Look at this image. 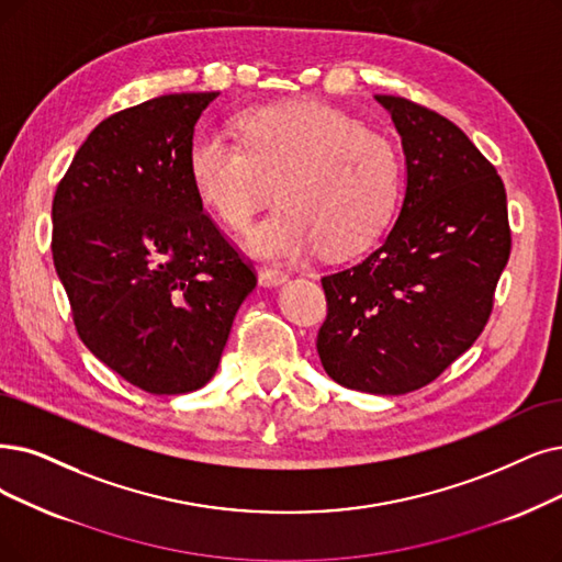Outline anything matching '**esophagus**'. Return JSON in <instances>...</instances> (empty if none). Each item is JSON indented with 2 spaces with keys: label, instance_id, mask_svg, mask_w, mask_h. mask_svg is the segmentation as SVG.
<instances>
[{
  "label": "esophagus",
  "instance_id": "esophagus-1",
  "mask_svg": "<svg viewBox=\"0 0 562 562\" xmlns=\"http://www.w3.org/2000/svg\"><path fill=\"white\" fill-rule=\"evenodd\" d=\"M258 281L265 288H279V285H283L288 281V274L281 272V269H260Z\"/></svg>",
  "mask_w": 562,
  "mask_h": 562
}]
</instances>
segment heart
Returning a JSON list of instances; mask_svg holds the SVG:
<instances>
[{
    "mask_svg": "<svg viewBox=\"0 0 562 562\" xmlns=\"http://www.w3.org/2000/svg\"><path fill=\"white\" fill-rule=\"evenodd\" d=\"M241 145L203 133L189 151L193 189L218 221L244 231L279 187L281 207L246 237L262 260L362 251L392 221L403 184L396 147L321 103L260 105L239 115Z\"/></svg>",
    "mask_w": 562,
    "mask_h": 562,
    "instance_id": "b5f03b06",
    "label": "heart"
}]
</instances>
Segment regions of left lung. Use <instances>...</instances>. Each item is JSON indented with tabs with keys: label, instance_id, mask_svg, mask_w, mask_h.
I'll list each match as a JSON object with an SVG mask.
<instances>
[{
	"label": "left lung",
	"instance_id": "8db88e82",
	"mask_svg": "<svg viewBox=\"0 0 562 562\" xmlns=\"http://www.w3.org/2000/svg\"><path fill=\"white\" fill-rule=\"evenodd\" d=\"M401 136L406 191L387 237L323 277V369L369 394L429 385L482 334L509 258L507 195L465 133L398 97H373Z\"/></svg>",
	"mask_w": 562,
	"mask_h": 562
}]
</instances>
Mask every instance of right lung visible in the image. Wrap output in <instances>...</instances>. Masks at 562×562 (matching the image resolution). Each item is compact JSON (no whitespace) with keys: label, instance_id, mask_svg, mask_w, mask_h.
I'll use <instances>...</instances> for the list:
<instances>
[{"label":"right lung","instance_id":"add662e5","mask_svg":"<svg viewBox=\"0 0 562 562\" xmlns=\"http://www.w3.org/2000/svg\"><path fill=\"white\" fill-rule=\"evenodd\" d=\"M216 97L168 94L103 120L53 200V260L80 339L149 394L207 385L256 288L189 172L195 122Z\"/></svg>","mask_w":562,"mask_h":562}]
</instances>
